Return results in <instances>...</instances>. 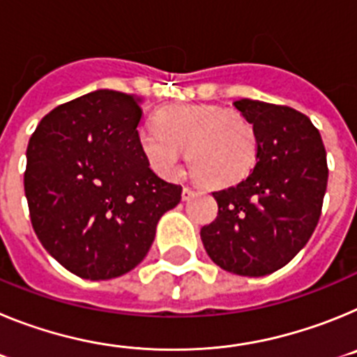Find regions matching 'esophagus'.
I'll list each match as a JSON object with an SVG mask.
<instances>
[{"label": "esophagus", "instance_id": "esophagus-1", "mask_svg": "<svg viewBox=\"0 0 357 357\" xmlns=\"http://www.w3.org/2000/svg\"><path fill=\"white\" fill-rule=\"evenodd\" d=\"M197 193L193 188H189V185H184V189H182V200H189V198L193 197V195Z\"/></svg>", "mask_w": 357, "mask_h": 357}]
</instances>
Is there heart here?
<instances>
[{
    "instance_id": "1",
    "label": "heart",
    "mask_w": 357,
    "mask_h": 357,
    "mask_svg": "<svg viewBox=\"0 0 357 357\" xmlns=\"http://www.w3.org/2000/svg\"><path fill=\"white\" fill-rule=\"evenodd\" d=\"M143 155L164 175L181 172L184 148L202 184L225 188L243 181L257 162V135L248 119L220 105H176L160 110L157 127L141 128Z\"/></svg>"
}]
</instances>
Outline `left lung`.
Returning a JSON list of instances; mask_svg holds the SVG:
<instances>
[{
  "mask_svg": "<svg viewBox=\"0 0 357 357\" xmlns=\"http://www.w3.org/2000/svg\"><path fill=\"white\" fill-rule=\"evenodd\" d=\"M257 135V162L239 184L214 191L218 216L202 227L211 259L236 275L261 277L286 266L320 220L327 159L311 119L286 105L234 102Z\"/></svg>",
  "mask_w": 357,
  "mask_h": 357,
  "instance_id": "obj_1",
  "label": "left lung"
}]
</instances>
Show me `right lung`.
Segmentation results:
<instances>
[{
  "label": "right lung",
  "instance_id": "1",
  "mask_svg": "<svg viewBox=\"0 0 357 357\" xmlns=\"http://www.w3.org/2000/svg\"><path fill=\"white\" fill-rule=\"evenodd\" d=\"M139 100L94 91L44 116L26 150L31 227L66 270L89 280L130 272L182 188L150 169L137 141Z\"/></svg>",
  "mask_w": 357,
  "mask_h": 357
}]
</instances>
